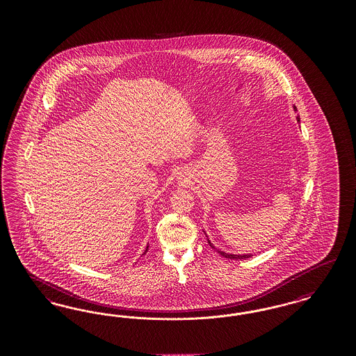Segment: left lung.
<instances>
[{
    "instance_id": "1",
    "label": "left lung",
    "mask_w": 356,
    "mask_h": 356,
    "mask_svg": "<svg viewBox=\"0 0 356 356\" xmlns=\"http://www.w3.org/2000/svg\"><path fill=\"white\" fill-rule=\"evenodd\" d=\"M293 109H295V111H296V106H293ZM296 120H298V121H300V119H299V116H298V118H296ZM208 244H209V245H211V247H212V248H213V250H216V248H215V245H213V244H212V243H211V241H209V238H208ZM216 251H218V252H219V254H220L221 256H224V257H227V259H248V257H251V256H252V254H227V252H222V251H220V250H216Z\"/></svg>"
}]
</instances>
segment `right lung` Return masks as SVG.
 Instances as JSON below:
<instances>
[{"instance_id":"obj_1","label":"right lung","mask_w":356,"mask_h":356,"mask_svg":"<svg viewBox=\"0 0 356 356\" xmlns=\"http://www.w3.org/2000/svg\"><path fill=\"white\" fill-rule=\"evenodd\" d=\"M148 247H149V245H147V248H145V252H144V254H147V251H148Z\"/></svg>"}]
</instances>
